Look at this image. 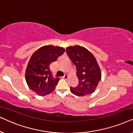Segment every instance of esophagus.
Instances as JSON below:
<instances>
[{"instance_id":"obj_1","label":"esophagus","mask_w":133,"mask_h":133,"mask_svg":"<svg viewBox=\"0 0 133 133\" xmlns=\"http://www.w3.org/2000/svg\"><path fill=\"white\" fill-rule=\"evenodd\" d=\"M68 74H65V75H64V76H63V79H68Z\"/></svg>"}]
</instances>
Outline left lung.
I'll list each match as a JSON object with an SVG mask.
<instances>
[{"label": "left lung", "mask_w": 133, "mask_h": 133, "mask_svg": "<svg viewBox=\"0 0 133 133\" xmlns=\"http://www.w3.org/2000/svg\"><path fill=\"white\" fill-rule=\"evenodd\" d=\"M66 52L72 62L76 65L79 84L70 87L71 92L77 96L93 93L101 79L102 72L96 58L84 47L75 45L68 46Z\"/></svg>", "instance_id": "8db88e82"}]
</instances>
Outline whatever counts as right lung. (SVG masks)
<instances>
[{"label":"right lung","instance_id":"add662e5","mask_svg":"<svg viewBox=\"0 0 133 133\" xmlns=\"http://www.w3.org/2000/svg\"><path fill=\"white\" fill-rule=\"evenodd\" d=\"M65 51L62 47L50 45L41 47L32 54L26 68L25 80L37 95H47L55 89L59 78L52 77L50 65Z\"/></svg>","mask_w":133,"mask_h":133}]
</instances>
